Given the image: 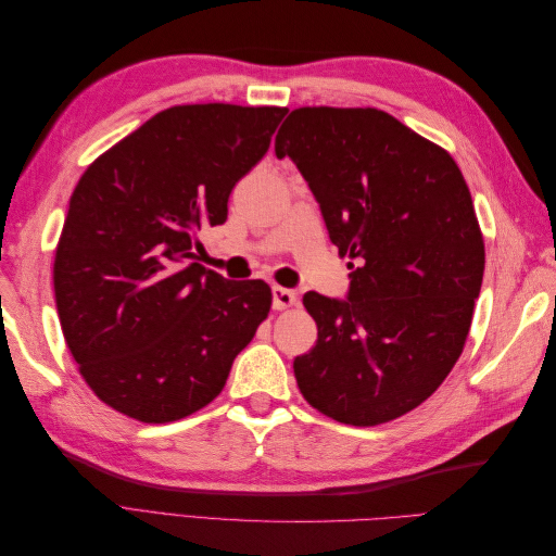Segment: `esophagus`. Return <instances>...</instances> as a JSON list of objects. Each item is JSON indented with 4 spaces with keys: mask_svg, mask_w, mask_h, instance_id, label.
<instances>
[{
    "mask_svg": "<svg viewBox=\"0 0 556 556\" xmlns=\"http://www.w3.org/2000/svg\"><path fill=\"white\" fill-rule=\"evenodd\" d=\"M271 294H274V308L276 311H282V308H292V306H296V294L292 292V290H288V288H280V285H274V290H271Z\"/></svg>",
    "mask_w": 556,
    "mask_h": 556,
    "instance_id": "obj_1",
    "label": "esophagus"
}]
</instances>
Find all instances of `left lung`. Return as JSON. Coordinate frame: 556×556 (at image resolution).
I'll return each mask as SVG.
<instances>
[{
    "label": "left lung",
    "instance_id": "obj_1",
    "mask_svg": "<svg viewBox=\"0 0 556 556\" xmlns=\"http://www.w3.org/2000/svg\"><path fill=\"white\" fill-rule=\"evenodd\" d=\"M350 257L345 299L304 294L315 348L294 359L313 408L390 422L459 359L482 288L484 243L468 185L443 148L378 109H296L276 137Z\"/></svg>",
    "mask_w": 556,
    "mask_h": 556
}]
</instances>
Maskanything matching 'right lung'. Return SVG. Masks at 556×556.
Listing matches in <instances>:
<instances>
[{
	"label": "right lung",
	"instance_id": "1",
	"mask_svg": "<svg viewBox=\"0 0 556 556\" xmlns=\"http://www.w3.org/2000/svg\"><path fill=\"white\" fill-rule=\"evenodd\" d=\"M285 113L172 106L80 176L55 250V304L80 376L117 413L164 425L204 408L268 315L264 280H227L194 257L197 233L227 220L233 185Z\"/></svg>",
	"mask_w": 556,
	"mask_h": 556
}]
</instances>
